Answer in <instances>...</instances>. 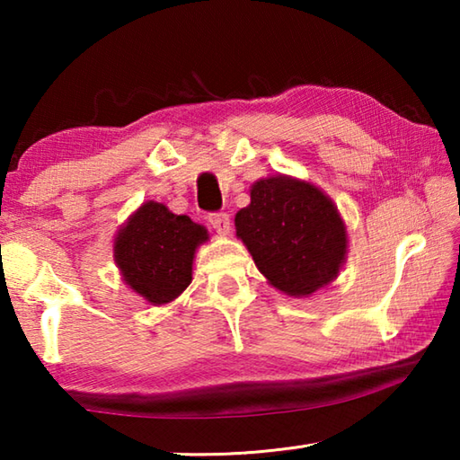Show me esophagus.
<instances>
[{"label":"esophagus","instance_id":"obj_1","mask_svg":"<svg viewBox=\"0 0 460 460\" xmlns=\"http://www.w3.org/2000/svg\"><path fill=\"white\" fill-rule=\"evenodd\" d=\"M208 223L213 225V229L219 233V235H227L229 229H231V219L227 213H215L208 217Z\"/></svg>","mask_w":460,"mask_h":460}]
</instances>
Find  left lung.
<instances>
[{
  "label": "left lung",
  "instance_id": "8db88e82",
  "mask_svg": "<svg viewBox=\"0 0 460 460\" xmlns=\"http://www.w3.org/2000/svg\"><path fill=\"white\" fill-rule=\"evenodd\" d=\"M249 197L235 215L237 237L276 290L308 298L337 279L349 237L329 194L308 181L276 174L255 181Z\"/></svg>",
  "mask_w": 460,
  "mask_h": 460
}]
</instances>
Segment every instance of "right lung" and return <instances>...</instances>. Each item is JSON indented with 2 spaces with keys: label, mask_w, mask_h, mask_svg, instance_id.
I'll return each mask as SVG.
<instances>
[{
  "label": "right lung",
  "mask_w": 460,
  "mask_h": 460,
  "mask_svg": "<svg viewBox=\"0 0 460 460\" xmlns=\"http://www.w3.org/2000/svg\"><path fill=\"white\" fill-rule=\"evenodd\" d=\"M208 231L164 202H142L113 239V260L131 292L152 306L174 302L192 282V261Z\"/></svg>",
  "instance_id": "add662e5"
}]
</instances>
